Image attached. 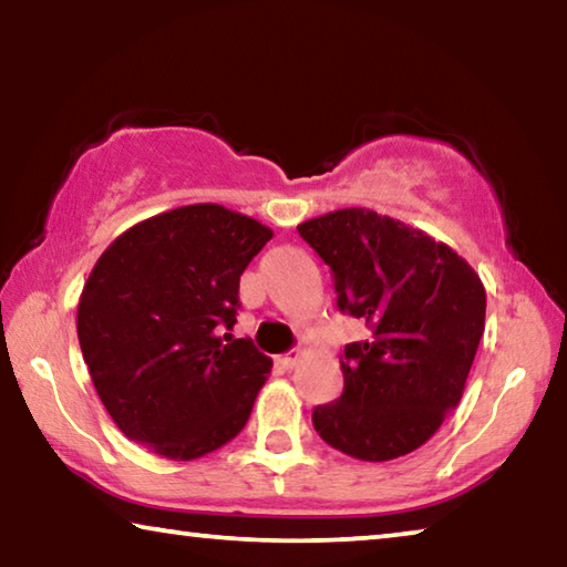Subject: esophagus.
<instances>
[{"instance_id": "esophagus-1", "label": "esophagus", "mask_w": 567, "mask_h": 567, "mask_svg": "<svg viewBox=\"0 0 567 567\" xmlns=\"http://www.w3.org/2000/svg\"><path fill=\"white\" fill-rule=\"evenodd\" d=\"M297 360H300V352H297V350H290V352H285V354H280V358H277V362H280L285 370H292Z\"/></svg>"}]
</instances>
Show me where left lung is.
Returning <instances> with one entry per match:
<instances>
[{
    "instance_id": "obj_1",
    "label": "left lung",
    "mask_w": 567,
    "mask_h": 567,
    "mask_svg": "<svg viewBox=\"0 0 567 567\" xmlns=\"http://www.w3.org/2000/svg\"><path fill=\"white\" fill-rule=\"evenodd\" d=\"M297 233L332 270L338 310L368 324L344 344L342 395L312 410L315 430L368 463L412 453L463 398L485 330L483 282L455 249L364 207Z\"/></svg>"
}]
</instances>
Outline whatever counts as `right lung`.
Masks as SVG:
<instances>
[{"label":"right lung","mask_w":567,"mask_h":567,"mask_svg":"<svg viewBox=\"0 0 567 567\" xmlns=\"http://www.w3.org/2000/svg\"><path fill=\"white\" fill-rule=\"evenodd\" d=\"M272 229L223 205H187L104 249L76 307L94 390L134 443L195 460L239 435L272 360L233 340L239 275Z\"/></svg>","instance_id":"1"}]
</instances>
